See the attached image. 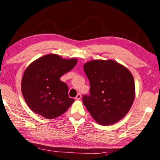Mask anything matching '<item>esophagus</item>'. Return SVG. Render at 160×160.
I'll return each instance as SVG.
<instances>
[{
  "label": "esophagus",
  "mask_w": 160,
  "mask_h": 160,
  "mask_svg": "<svg viewBox=\"0 0 160 160\" xmlns=\"http://www.w3.org/2000/svg\"><path fill=\"white\" fill-rule=\"evenodd\" d=\"M76 98L77 100H80V98H81V94H80V93H78V95H77L76 98Z\"/></svg>",
  "instance_id": "esophagus-1"
}]
</instances>
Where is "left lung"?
Returning <instances> with one entry per match:
<instances>
[{
    "mask_svg": "<svg viewBox=\"0 0 160 160\" xmlns=\"http://www.w3.org/2000/svg\"><path fill=\"white\" fill-rule=\"evenodd\" d=\"M89 80V95L82 102L98 124L109 125L124 118L135 98V82L130 71L114 60H92L83 65Z\"/></svg>",
    "mask_w": 160,
    "mask_h": 160,
    "instance_id": "8db88e82",
    "label": "left lung"
}]
</instances>
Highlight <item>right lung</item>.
<instances>
[{"mask_svg": "<svg viewBox=\"0 0 160 160\" xmlns=\"http://www.w3.org/2000/svg\"><path fill=\"white\" fill-rule=\"evenodd\" d=\"M77 62V59H65L57 54H48L29 65L23 75L22 92L31 110L48 119L66 112L74 100L69 98L68 86L59 78Z\"/></svg>", "mask_w": 160, "mask_h": 160, "instance_id": "right-lung-1", "label": "right lung"}]
</instances>
